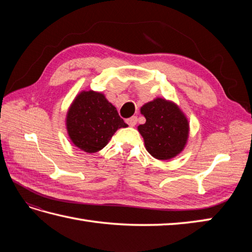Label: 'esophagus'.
I'll return each mask as SVG.
<instances>
[{
  "label": "esophagus",
  "mask_w": 252,
  "mask_h": 252,
  "mask_svg": "<svg viewBox=\"0 0 252 252\" xmlns=\"http://www.w3.org/2000/svg\"><path fill=\"white\" fill-rule=\"evenodd\" d=\"M136 122H137V117H135V116H133V117L129 118V119H126V123L130 126H134L136 125Z\"/></svg>",
  "instance_id": "esophagus-1"
}]
</instances>
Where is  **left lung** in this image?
<instances>
[{
	"instance_id": "left-lung-1",
	"label": "left lung",
	"mask_w": 252,
	"mask_h": 252,
	"mask_svg": "<svg viewBox=\"0 0 252 252\" xmlns=\"http://www.w3.org/2000/svg\"><path fill=\"white\" fill-rule=\"evenodd\" d=\"M141 112L146 122L137 129L153 157L168 160L183 151L189 138V125L178 106L172 101L156 98L144 105Z\"/></svg>"
}]
</instances>
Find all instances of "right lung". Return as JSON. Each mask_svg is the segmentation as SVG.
<instances>
[{
    "instance_id": "right-lung-1",
    "label": "right lung",
    "mask_w": 252,
    "mask_h": 252,
    "mask_svg": "<svg viewBox=\"0 0 252 252\" xmlns=\"http://www.w3.org/2000/svg\"><path fill=\"white\" fill-rule=\"evenodd\" d=\"M66 126L74 145L90 154L103 149L118 129L127 126L105 95L94 91L77 95L67 112Z\"/></svg>"
}]
</instances>
